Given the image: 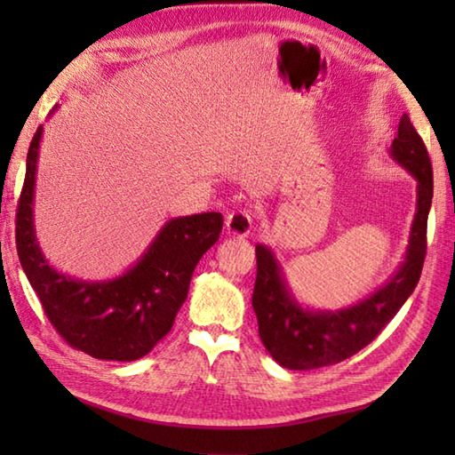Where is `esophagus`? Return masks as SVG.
I'll list each match as a JSON object with an SVG mask.
<instances>
[{
	"instance_id": "34e87169",
	"label": "esophagus",
	"mask_w": 455,
	"mask_h": 455,
	"mask_svg": "<svg viewBox=\"0 0 455 455\" xmlns=\"http://www.w3.org/2000/svg\"><path fill=\"white\" fill-rule=\"evenodd\" d=\"M225 227H227L228 236L246 238L250 235V230H252V215H250V211L230 212V215L227 217Z\"/></svg>"
}]
</instances>
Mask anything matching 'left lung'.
Returning a JSON list of instances; mask_svg holds the SVG:
<instances>
[{"label": "left lung", "mask_w": 455, "mask_h": 455, "mask_svg": "<svg viewBox=\"0 0 455 455\" xmlns=\"http://www.w3.org/2000/svg\"><path fill=\"white\" fill-rule=\"evenodd\" d=\"M389 154L417 180V212L399 269L370 297L338 311H313L297 301L272 250L264 244L256 246L252 307L258 332L269 355L287 370H315L352 357L383 331L419 283L427 256L434 181L427 147L409 115L401 117Z\"/></svg>", "instance_id": "obj_1"}]
</instances>
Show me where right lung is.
<instances>
[{
  "label": "right lung",
  "mask_w": 455,
  "mask_h": 455,
  "mask_svg": "<svg viewBox=\"0 0 455 455\" xmlns=\"http://www.w3.org/2000/svg\"><path fill=\"white\" fill-rule=\"evenodd\" d=\"M38 127L27 154V173L17 205L15 240L19 262L56 332L76 350L98 360L134 362L172 331L188 299L201 256L217 243L220 212L178 217L160 228L147 252L127 272L103 282H82L48 264L36 243L33 201Z\"/></svg>",
  "instance_id": "add662e5"
}]
</instances>
